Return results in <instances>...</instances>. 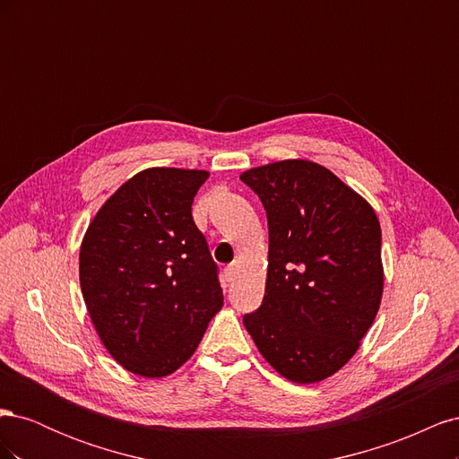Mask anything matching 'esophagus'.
<instances>
[{
    "label": "esophagus",
    "mask_w": 459,
    "mask_h": 459,
    "mask_svg": "<svg viewBox=\"0 0 459 459\" xmlns=\"http://www.w3.org/2000/svg\"><path fill=\"white\" fill-rule=\"evenodd\" d=\"M238 270H239V262H238V260H233L231 264H228V268H226V277H228V281H231V280H233L235 273H238Z\"/></svg>",
    "instance_id": "esophagus-1"
}]
</instances>
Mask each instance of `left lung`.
<instances>
[{
  "label": "left lung",
  "mask_w": 459,
  "mask_h": 459,
  "mask_svg": "<svg viewBox=\"0 0 459 459\" xmlns=\"http://www.w3.org/2000/svg\"><path fill=\"white\" fill-rule=\"evenodd\" d=\"M239 178L260 197L270 230L266 290L245 329L281 377L324 381L356 354L381 307L377 214L312 160H277Z\"/></svg>",
  "instance_id": "obj_1"
}]
</instances>
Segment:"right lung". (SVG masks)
<instances>
[{"instance_id":"right-lung-1","label":"right lung","mask_w":459,"mask_h":459,"mask_svg":"<svg viewBox=\"0 0 459 459\" xmlns=\"http://www.w3.org/2000/svg\"><path fill=\"white\" fill-rule=\"evenodd\" d=\"M211 172L145 169L97 211L80 245V287L108 354L160 379L197 351L224 307L216 264L191 216Z\"/></svg>"}]
</instances>
